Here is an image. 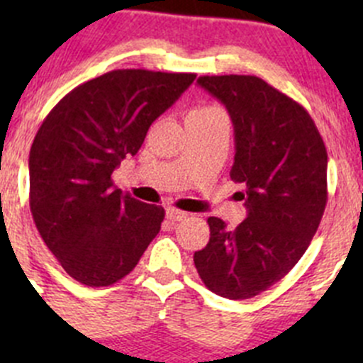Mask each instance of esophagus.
Listing matches in <instances>:
<instances>
[{
	"label": "esophagus",
	"instance_id": "1",
	"mask_svg": "<svg viewBox=\"0 0 363 363\" xmlns=\"http://www.w3.org/2000/svg\"><path fill=\"white\" fill-rule=\"evenodd\" d=\"M188 218V212L179 211V208H167V219L172 223L182 221V219Z\"/></svg>",
	"mask_w": 363,
	"mask_h": 363
}]
</instances>
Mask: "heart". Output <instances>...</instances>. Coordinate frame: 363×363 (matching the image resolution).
Instances as JSON below:
<instances>
[{
	"label": "heart",
	"mask_w": 363,
	"mask_h": 363,
	"mask_svg": "<svg viewBox=\"0 0 363 363\" xmlns=\"http://www.w3.org/2000/svg\"><path fill=\"white\" fill-rule=\"evenodd\" d=\"M196 112H202V111H219V108H216V107H199V108H195Z\"/></svg>",
	"instance_id": "b5f03b06"
}]
</instances>
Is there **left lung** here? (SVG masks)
<instances>
[{
    "instance_id": "8db88e82",
    "label": "left lung",
    "mask_w": 363,
    "mask_h": 363,
    "mask_svg": "<svg viewBox=\"0 0 363 363\" xmlns=\"http://www.w3.org/2000/svg\"><path fill=\"white\" fill-rule=\"evenodd\" d=\"M199 86L232 117L230 177L246 186L235 230L208 218L211 239L193 259L216 295L244 300L283 279L309 247L327 205V147L309 112L255 75H203Z\"/></svg>"
}]
</instances>
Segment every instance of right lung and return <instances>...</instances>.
<instances>
[{"instance_id":"1","label":"right lung","mask_w":363,"mask_h":363,"mask_svg":"<svg viewBox=\"0 0 363 363\" xmlns=\"http://www.w3.org/2000/svg\"><path fill=\"white\" fill-rule=\"evenodd\" d=\"M195 73L112 69L72 89L29 151V207L52 255L86 286H111L158 235L164 208L123 195L112 174Z\"/></svg>"}]
</instances>
